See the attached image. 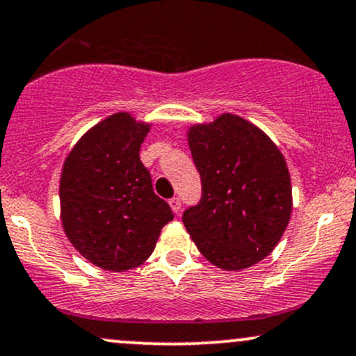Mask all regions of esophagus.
Returning <instances> with one entry per match:
<instances>
[{"instance_id":"esophagus-1","label":"esophagus","mask_w":356,"mask_h":356,"mask_svg":"<svg viewBox=\"0 0 356 356\" xmlns=\"http://www.w3.org/2000/svg\"><path fill=\"white\" fill-rule=\"evenodd\" d=\"M169 206H170V209H172V212L177 214V212L181 211V199H179V197L169 199Z\"/></svg>"}]
</instances>
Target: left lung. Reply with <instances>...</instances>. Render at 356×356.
Masks as SVG:
<instances>
[{"instance_id":"1","label":"left lung","mask_w":356,"mask_h":356,"mask_svg":"<svg viewBox=\"0 0 356 356\" xmlns=\"http://www.w3.org/2000/svg\"><path fill=\"white\" fill-rule=\"evenodd\" d=\"M187 144L202 199L182 220L201 254L224 271L251 268L273 252L293 211L284 155L266 132L234 113L192 124Z\"/></svg>"}]
</instances>
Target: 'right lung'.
I'll return each instance as SVG.
<instances>
[{"label":"right lung","instance_id":"right-lung-1","mask_svg":"<svg viewBox=\"0 0 356 356\" xmlns=\"http://www.w3.org/2000/svg\"><path fill=\"white\" fill-rule=\"evenodd\" d=\"M150 127L130 112L112 113L88 129L63 162L61 226L72 246L105 271L144 264L174 218L154 194L138 155Z\"/></svg>","mask_w":356,"mask_h":356}]
</instances>
